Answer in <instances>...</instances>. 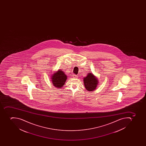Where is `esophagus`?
Segmentation results:
<instances>
[{"label":"esophagus","mask_w":146,"mask_h":146,"mask_svg":"<svg viewBox=\"0 0 146 146\" xmlns=\"http://www.w3.org/2000/svg\"><path fill=\"white\" fill-rule=\"evenodd\" d=\"M73 78H77V77H78V76L77 75H73Z\"/></svg>","instance_id":"esophagus-1"}]
</instances>
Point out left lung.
Returning a JSON list of instances; mask_svg holds the SVG:
<instances>
[{
	"instance_id": "left-lung-1",
	"label": "left lung",
	"mask_w": 146,
	"mask_h": 146,
	"mask_svg": "<svg viewBox=\"0 0 146 146\" xmlns=\"http://www.w3.org/2000/svg\"><path fill=\"white\" fill-rule=\"evenodd\" d=\"M84 82L85 88L89 91L95 90L98 84L97 79L90 72L88 74L87 77L84 78Z\"/></svg>"
}]
</instances>
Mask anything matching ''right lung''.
<instances>
[{
  "instance_id": "obj_1",
  "label": "right lung",
  "mask_w": 146,
  "mask_h": 146,
  "mask_svg": "<svg viewBox=\"0 0 146 146\" xmlns=\"http://www.w3.org/2000/svg\"><path fill=\"white\" fill-rule=\"evenodd\" d=\"M52 82L56 88H61L67 80V75L62 70H58L52 77Z\"/></svg>"
}]
</instances>
